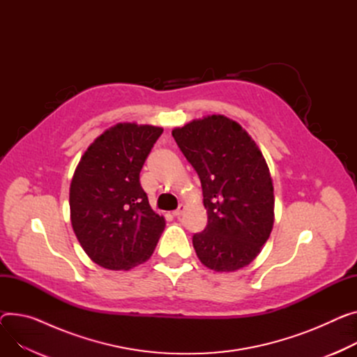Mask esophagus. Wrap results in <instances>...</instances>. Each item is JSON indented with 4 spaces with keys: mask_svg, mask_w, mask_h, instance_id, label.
<instances>
[{
    "mask_svg": "<svg viewBox=\"0 0 357 357\" xmlns=\"http://www.w3.org/2000/svg\"><path fill=\"white\" fill-rule=\"evenodd\" d=\"M184 208H185L184 204H180V206L177 207V210L173 211V215H174V217H180V215L184 213Z\"/></svg>",
    "mask_w": 357,
    "mask_h": 357,
    "instance_id": "34e87169",
    "label": "esophagus"
}]
</instances>
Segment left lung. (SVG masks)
Instances as JSON below:
<instances>
[{
	"label": "left lung",
	"instance_id": "left-lung-1",
	"mask_svg": "<svg viewBox=\"0 0 357 357\" xmlns=\"http://www.w3.org/2000/svg\"><path fill=\"white\" fill-rule=\"evenodd\" d=\"M199 174L207 226L193 236L200 261L214 271H234L261 252L274 222L273 181L255 140L241 126L213 114L173 130Z\"/></svg>",
	"mask_w": 357,
	"mask_h": 357
}]
</instances>
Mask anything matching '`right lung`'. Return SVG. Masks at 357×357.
Listing matches in <instances>:
<instances>
[{"instance_id": "1", "label": "right lung", "mask_w": 357, "mask_h": 357, "mask_svg": "<svg viewBox=\"0 0 357 357\" xmlns=\"http://www.w3.org/2000/svg\"><path fill=\"white\" fill-rule=\"evenodd\" d=\"M162 128L119 123L81 157L70 187L73 230L87 256L108 270H128L153 255L166 226L153 211L140 172Z\"/></svg>"}]
</instances>
